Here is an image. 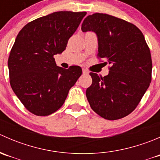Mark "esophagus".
Here are the masks:
<instances>
[{
    "mask_svg": "<svg viewBox=\"0 0 160 160\" xmlns=\"http://www.w3.org/2000/svg\"><path fill=\"white\" fill-rule=\"evenodd\" d=\"M89 73V72H88V70H86V69H83V74H84V75H87V74Z\"/></svg>",
    "mask_w": 160,
    "mask_h": 160,
    "instance_id": "esophagus-1",
    "label": "esophagus"
}]
</instances>
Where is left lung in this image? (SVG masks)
<instances>
[{
    "instance_id": "obj_1",
    "label": "left lung",
    "mask_w": 160,
    "mask_h": 160,
    "mask_svg": "<svg viewBox=\"0 0 160 160\" xmlns=\"http://www.w3.org/2000/svg\"><path fill=\"white\" fill-rule=\"evenodd\" d=\"M81 29L97 34L98 57L111 65L104 77L90 72V108L108 120L122 118L135 110L151 83L152 63L144 35L133 24L101 13L88 16Z\"/></svg>"
}]
</instances>
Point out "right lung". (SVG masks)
Here are the masks:
<instances>
[{
    "instance_id": "obj_1",
    "label": "right lung",
    "mask_w": 160,
    "mask_h": 160,
    "mask_svg": "<svg viewBox=\"0 0 160 160\" xmlns=\"http://www.w3.org/2000/svg\"><path fill=\"white\" fill-rule=\"evenodd\" d=\"M87 12L57 11L38 18L19 32L8 58L10 84L25 108L47 116L60 108L82 69L57 67L62 53Z\"/></svg>"
}]
</instances>
